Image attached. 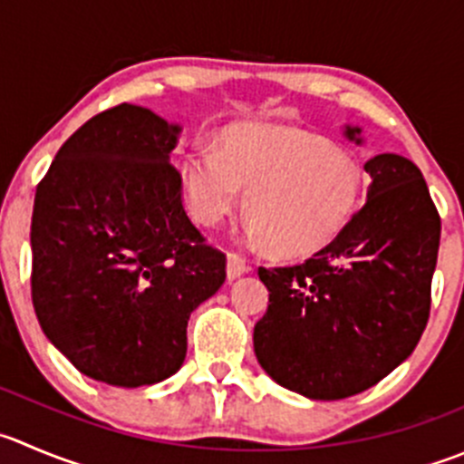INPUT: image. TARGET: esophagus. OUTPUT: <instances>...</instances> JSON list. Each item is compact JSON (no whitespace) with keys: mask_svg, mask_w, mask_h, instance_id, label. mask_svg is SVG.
Instances as JSON below:
<instances>
[{"mask_svg":"<svg viewBox=\"0 0 464 464\" xmlns=\"http://www.w3.org/2000/svg\"><path fill=\"white\" fill-rule=\"evenodd\" d=\"M249 263H246L245 258H242V256H237V254H228V258H227V276H228V281H233V278H237V276H242V274H246L249 272Z\"/></svg>","mask_w":464,"mask_h":464,"instance_id":"1","label":"esophagus"}]
</instances>
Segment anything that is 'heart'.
Masks as SVG:
<instances>
[{
  "instance_id": "heart-1",
  "label": "heart",
  "mask_w": 464,
  "mask_h": 464,
  "mask_svg": "<svg viewBox=\"0 0 464 464\" xmlns=\"http://www.w3.org/2000/svg\"><path fill=\"white\" fill-rule=\"evenodd\" d=\"M190 208L206 227H219L246 192L249 233L283 258H305L331 245L356 215L365 172L326 138L274 127L233 124L219 151L192 145L183 154Z\"/></svg>"
}]
</instances>
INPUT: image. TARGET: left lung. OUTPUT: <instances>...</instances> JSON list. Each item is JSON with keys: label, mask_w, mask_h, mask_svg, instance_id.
<instances>
[{"label": "left lung", "mask_w": 464, "mask_h": 464, "mask_svg": "<svg viewBox=\"0 0 464 464\" xmlns=\"http://www.w3.org/2000/svg\"><path fill=\"white\" fill-rule=\"evenodd\" d=\"M361 129L346 127L356 140ZM367 201L344 231L292 267H258L269 305L254 326L260 367L283 388L319 401L353 397L412 352L430 313L440 213L412 160L365 163Z\"/></svg>", "instance_id": "obj_1"}]
</instances>
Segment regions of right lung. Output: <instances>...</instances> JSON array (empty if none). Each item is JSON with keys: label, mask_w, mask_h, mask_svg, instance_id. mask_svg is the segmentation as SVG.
Here are the masks:
<instances>
[{"label": "right lung", "mask_w": 464, "mask_h": 464, "mask_svg": "<svg viewBox=\"0 0 464 464\" xmlns=\"http://www.w3.org/2000/svg\"><path fill=\"white\" fill-rule=\"evenodd\" d=\"M181 127L120 103L76 129L35 188L31 299L44 335L94 381L140 388L181 370L190 313L227 256L183 208Z\"/></svg>", "instance_id": "1"}]
</instances>
